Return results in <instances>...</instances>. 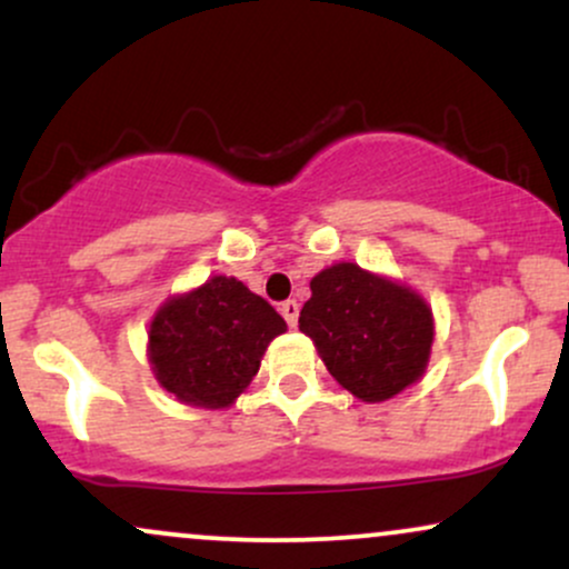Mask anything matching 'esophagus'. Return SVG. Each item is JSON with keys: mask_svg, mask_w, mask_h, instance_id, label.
<instances>
[{"mask_svg": "<svg viewBox=\"0 0 569 569\" xmlns=\"http://www.w3.org/2000/svg\"><path fill=\"white\" fill-rule=\"evenodd\" d=\"M280 316L286 318V323H289V326H297V321H299V305L293 302V299H286V302L280 305Z\"/></svg>", "mask_w": 569, "mask_h": 569, "instance_id": "obj_1", "label": "esophagus"}]
</instances>
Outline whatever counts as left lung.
I'll return each mask as SVG.
<instances>
[{"mask_svg":"<svg viewBox=\"0 0 569 569\" xmlns=\"http://www.w3.org/2000/svg\"><path fill=\"white\" fill-rule=\"evenodd\" d=\"M299 331L335 380L361 401H388L426 375L433 312L420 293L352 262L310 280Z\"/></svg>","mask_w":569,"mask_h":569,"instance_id":"left-lung-1","label":"left lung"}]
</instances>
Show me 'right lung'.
Masks as SVG:
<instances>
[{
  "instance_id": "obj_1",
  "label": "right lung",
  "mask_w": 569,
  "mask_h": 569,
  "mask_svg": "<svg viewBox=\"0 0 569 569\" xmlns=\"http://www.w3.org/2000/svg\"><path fill=\"white\" fill-rule=\"evenodd\" d=\"M286 321L238 278L213 276L171 297L149 326V363L168 393L189 407L224 409L259 371Z\"/></svg>"
}]
</instances>
